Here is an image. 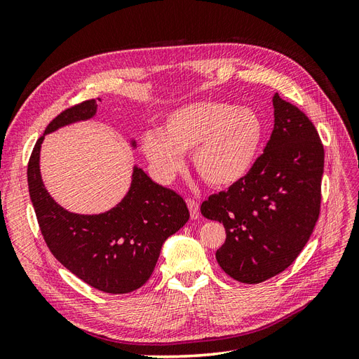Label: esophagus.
I'll use <instances>...</instances> for the list:
<instances>
[{"mask_svg": "<svg viewBox=\"0 0 359 359\" xmlns=\"http://www.w3.org/2000/svg\"><path fill=\"white\" fill-rule=\"evenodd\" d=\"M187 206H189V210H190V215H191V219H199V215H201V208H199V203H198L196 201L189 199V201H187Z\"/></svg>", "mask_w": 359, "mask_h": 359, "instance_id": "1", "label": "esophagus"}]
</instances>
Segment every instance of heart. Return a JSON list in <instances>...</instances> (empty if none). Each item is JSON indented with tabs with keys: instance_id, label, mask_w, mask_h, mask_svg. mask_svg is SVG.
<instances>
[{
	"instance_id": "1",
	"label": "heart",
	"mask_w": 359,
	"mask_h": 359,
	"mask_svg": "<svg viewBox=\"0 0 359 359\" xmlns=\"http://www.w3.org/2000/svg\"><path fill=\"white\" fill-rule=\"evenodd\" d=\"M265 137L260 115L250 106L193 102L170 111L160 132H147L142 151L157 175L170 181L191 153L193 168L214 189H229L255 169Z\"/></svg>"
}]
</instances>
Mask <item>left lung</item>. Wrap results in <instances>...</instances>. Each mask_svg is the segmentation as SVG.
Segmentation results:
<instances>
[{
	"label": "left lung",
	"instance_id": "left-lung-1",
	"mask_svg": "<svg viewBox=\"0 0 359 359\" xmlns=\"http://www.w3.org/2000/svg\"><path fill=\"white\" fill-rule=\"evenodd\" d=\"M274 130L250 175L201 206L223 223L226 241L215 252L224 273L247 285L280 274L310 240L319 219L323 147L297 106L273 97Z\"/></svg>",
	"mask_w": 359,
	"mask_h": 359
}]
</instances>
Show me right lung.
Segmentation results:
<instances>
[{
    "label": "right lung",
    "instance_id": "1",
    "mask_svg": "<svg viewBox=\"0 0 359 359\" xmlns=\"http://www.w3.org/2000/svg\"><path fill=\"white\" fill-rule=\"evenodd\" d=\"M97 102L88 100L52 119L36 142L28 163V189L43 238L50 253L86 285L106 293H128L144 286L153 274L160 250L190 219L186 202L154 182L137 165L126 196L100 214H78L55 202L40 172L45 136L66 126L88 121ZM137 148L136 140H128Z\"/></svg>",
    "mask_w": 359,
    "mask_h": 359
}]
</instances>
